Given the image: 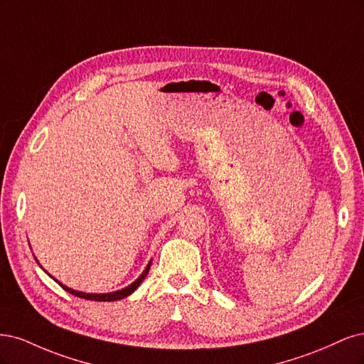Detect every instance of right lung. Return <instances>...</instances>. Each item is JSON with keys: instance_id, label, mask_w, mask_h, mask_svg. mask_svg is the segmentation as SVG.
<instances>
[{"instance_id": "right-lung-1", "label": "right lung", "mask_w": 364, "mask_h": 364, "mask_svg": "<svg viewBox=\"0 0 364 364\" xmlns=\"http://www.w3.org/2000/svg\"><path fill=\"white\" fill-rule=\"evenodd\" d=\"M149 267H151V262L148 263V266L145 267V271L142 272V275H140L134 283H132L130 286L128 287H125V289H121V290H116V291H112V293H83V291H77V290H73V289H69V287H66V286H63L60 281H57L55 278V281L58 284H60L66 291H69L71 293V295H74V296H78V298H85V299H89V301H101V302H105V301H118V299H124V298H127L128 295H132V293L140 286V283H142L144 281V278L146 277V274H148V271H149Z\"/></svg>"}]
</instances>
